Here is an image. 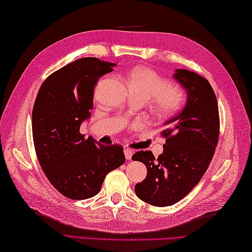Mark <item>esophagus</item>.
I'll use <instances>...</instances> for the list:
<instances>
[{
    "mask_svg": "<svg viewBox=\"0 0 252 252\" xmlns=\"http://www.w3.org/2000/svg\"><path fill=\"white\" fill-rule=\"evenodd\" d=\"M133 152L132 149H130V148H125V156H126V158L127 159V160H131V158H132V156H133Z\"/></svg>",
    "mask_w": 252,
    "mask_h": 252,
    "instance_id": "1",
    "label": "esophagus"
}]
</instances>
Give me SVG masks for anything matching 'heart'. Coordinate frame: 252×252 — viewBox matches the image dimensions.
<instances>
[{
  "instance_id": "heart-1",
  "label": "heart",
  "mask_w": 252,
  "mask_h": 252,
  "mask_svg": "<svg viewBox=\"0 0 252 252\" xmlns=\"http://www.w3.org/2000/svg\"><path fill=\"white\" fill-rule=\"evenodd\" d=\"M132 94L153 100L154 109L161 116H170L184 104L185 95L178 85L168 82L151 68L138 66L132 68L126 76Z\"/></svg>"
}]
</instances>
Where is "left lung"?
<instances>
[{
	"instance_id": "left-lung-1",
	"label": "left lung",
	"mask_w": 252,
	"mask_h": 252,
	"mask_svg": "<svg viewBox=\"0 0 252 252\" xmlns=\"http://www.w3.org/2000/svg\"><path fill=\"white\" fill-rule=\"evenodd\" d=\"M173 79L186 94L185 105L164 123L163 153L132 156L147 168V175L135 185L141 200L156 207L171 206L194 189L205 174L219 138V107L207 79L186 69H175Z\"/></svg>"
}]
</instances>
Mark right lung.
I'll list each match as a JSON object with an SVG mask.
<instances>
[{
  "label": "right lung",
  "mask_w": 252,
  "mask_h": 252,
  "mask_svg": "<svg viewBox=\"0 0 252 252\" xmlns=\"http://www.w3.org/2000/svg\"><path fill=\"white\" fill-rule=\"evenodd\" d=\"M115 66L80 58L52 73L36 95L32 110L36 156L52 185L70 199L97 195L106 175L126 160L122 146L100 145L80 133L91 118L94 87Z\"/></svg>",
  "instance_id": "add662e5"
}]
</instances>
